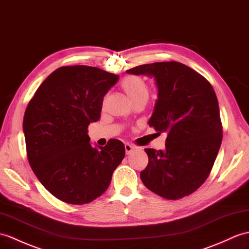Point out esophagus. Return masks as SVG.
<instances>
[{
	"label": "esophagus",
	"mask_w": 249,
	"mask_h": 249,
	"mask_svg": "<svg viewBox=\"0 0 249 249\" xmlns=\"http://www.w3.org/2000/svg\"><path fill=\"white\" fill-rule=\"evenodd\" d=\"M134 149H135V147L132 146V145H130V144H125V152H126V155H129L130 153H132L134 152Z\"/></svg>",
	"instance_id": "1"
}]
</instances>
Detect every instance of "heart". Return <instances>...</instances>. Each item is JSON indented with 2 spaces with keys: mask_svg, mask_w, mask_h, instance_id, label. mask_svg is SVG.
Masks as SVG:
<instances>
[{
  "mask_svg": "<svg viewBox=\"0 0 249 249\" xmlns=\"http://www.w3.org/2000/svg\"><path fill=\"white\" fill-rule=\"evenodd\" d=\"M121 87L132 103L138 101L146 102L149 96V89L146 82L139 76L125 77Z\"/></svg>",
  "mask_w": 249,
  "mask_h": 249,
  "instance_id": "heart-1",
  "label": "heart"
}]
</instances>
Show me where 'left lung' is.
I'll use <instances>...</instances> for the list:
<instances>
[{
  "instance_id": "left-lung-1",
  "label": "left lung",
  "mask_w": 249,
  "mask_h": 249,
  "mask_svg": "<svg viewBox=\"0 0 249 249\" xmlns=\"http://www.w3.org/2000/svg\"><path fill=\"white\" fill-rule=\"evenodd\" d=\"M155 78L158 98L148 124L166 132L165 149L145 148L148 164L140 173L148 190L166 199L192 194L209 176L223 129L212 86L177 61L155 62L126 71Z\"/></svg>"
}]
</instances>
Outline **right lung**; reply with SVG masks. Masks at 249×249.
<instances>
[{
  "label": "right lung",
  "mask_w": 249,
  "mask_h": 249,
  "mask_svg": "<svg viewBox=\"0 0 249 249\" xmlns=\"http://www.w3.org/2000/svg\"><path fill=\"white\" fill-rule=\"evenodd\" d=\"M119 75L88 66L61 67L28 103L23 119L27 159L42 186L65 203L84 205L108 189L125 157L111 139L93 147L88 126L101 118L103 98Z\"/></svg>",
  "instance_id": "obj_1"
}]
</instances>
